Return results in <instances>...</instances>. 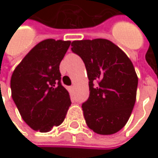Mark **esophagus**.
<instances>
[{"mask_svg": "<svg viewBox=\"0 0 158 158\" xmlns=\"http://www.w3.org/2000/svg\"><path fill=\"white\" fill-rule=\"evenodd\" d=\"M69 91H73V89H74V86H70V87L69 88Z\"/></svg>", "mask_w": 158, "mask_h": 158, "instance_id": "esophagus-1", "label": "esophagus"}]
</instances>
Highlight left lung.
<instances>
[{
  "label": "left lung",
  "instance_id": "1",
  "mask_svg": "<svg viewBox=\"0 0 158 158\" xmlns=\"http://www.w3.org/2000/svg\"><path fill=\"white\" fill-rule=\"evenodd\" d=\"M83 60L89 96L82 103L87 125L99 135H112L129 120L136 100L138 78L125 53L107 39L73 41Z\"/></svg>",
  "mask_w": 158,
  "mask_h": 158
}]
</instances>
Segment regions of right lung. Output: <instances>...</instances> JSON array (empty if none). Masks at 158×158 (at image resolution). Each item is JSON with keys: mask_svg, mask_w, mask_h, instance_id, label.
<instances>
[{"mask_svg": "<svg viewBox=\"0 0 158 158\" xmlns=\"http://www.w3.org/2000/svg\"><path fill=\"white\" fill-rule=\"evenodd\" d=\"M70 43L55 39L40 42L12 75V98L23 120L35 131L47 133L60 125L71 104L59 71Z\"/></svg>", "mask_w": 158, "mask_h": 158, "instance_id": "obj_1", "label": "right lung"}]
</instances>
